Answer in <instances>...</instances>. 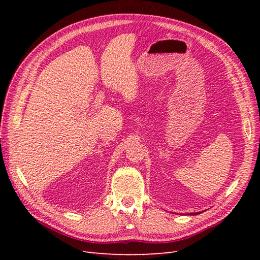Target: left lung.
<instances>
[{"mask_svg":"<svg viewBox=\"0 0 260 260\" xmlns=\"http://www.w3.org/2000/svg\"><path fill=\"white\" fill-rule=\"evenodd\" d=\"M198 214H200V212H191L190 215H198Z\"/></svg>","mask_w":260,"mask_h":260,"instance_id":"1","label":"left lung"}]
</instances>
